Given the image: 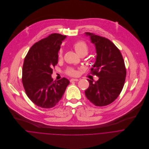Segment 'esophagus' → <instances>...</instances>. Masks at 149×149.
<instances>
[{
	"instance_id": "34e87169",
	"label": "esophagus",
	"mask_w": 149,
	"mask_h": 149,
	"mask_svg": "<svg viewBox=\"0 0 149 149\" xmlns=\"http://www.w3.org/2000/svg\"><path fill=\"white\" fill-rule=\"evenodd\" d=\"M79 81V79H72L70 80L71 82L72 81Z\"/></svg>"
}]
</instances>
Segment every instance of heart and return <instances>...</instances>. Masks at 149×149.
<instances>
[{
  "label": "heart",
  "instance_id": "b5f03b06",
  "mask_svg": "<svg viewBox=\"0 0 149 149\" xmlns=\"http://www.w3.org/2000/svg\"><path fill=\"white\" fill-rule=\"evenodd\" d=\"M73 47L77 53V54L79 56L81 54L86 55L88 52V46L86 43L83 41H79L75 43L73 45ZM63 57V50L61 49L58 53V57L60 58ZM66 73L71 76H76L77 74V72L73 69L69 68L67 70Z\"/></svg>",
  "mask_w": 149,
  "mask_h": 149
}]
</instances>
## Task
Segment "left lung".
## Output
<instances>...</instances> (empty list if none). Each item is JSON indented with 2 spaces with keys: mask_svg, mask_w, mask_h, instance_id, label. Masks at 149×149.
Returning <instances> with one entry per match:
<instances>
[{
  "mask_svg": "<svg viewBox=\"0 0 149 149\" xmlns=\"http://www.w3.org/2000/svg\"><path fill=\"white\" fill-rule=\"evenodd\" d=\"M95 45L96 57L91 71L99 79H88L89 86L85 91L86 98L96 106H105L112 103L120 93L125 84L126 70L120 50L109 40L86 32Z\"/></svg>",
  "mask_w": 149,
  "mask_h": 149,
  "instance_id": "8db88e82",
  "label": "left lung"
}]
</instances>
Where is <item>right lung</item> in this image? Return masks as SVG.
Returning <instances> with one entry per match:
<instances>
[{
    "label": "right lung",
    "instance_id": "add662e5",
    "mask_svg": "<svg viewBox=\"0 0 149 149\" xmlns=\"http://www.w3.org/2000/svg\"><path fill=\"white\" fill-rule=\"evenodd\" d=\"M66 38L60 34H52L33 45L24 58L23 85L28 97L37 106H55L70 83L65 77L55 81L52 77V68L58 63L60 46Z\"/></svg>",
    "mask_w": 149,
    "mask_h": 149
}]
</instances>
